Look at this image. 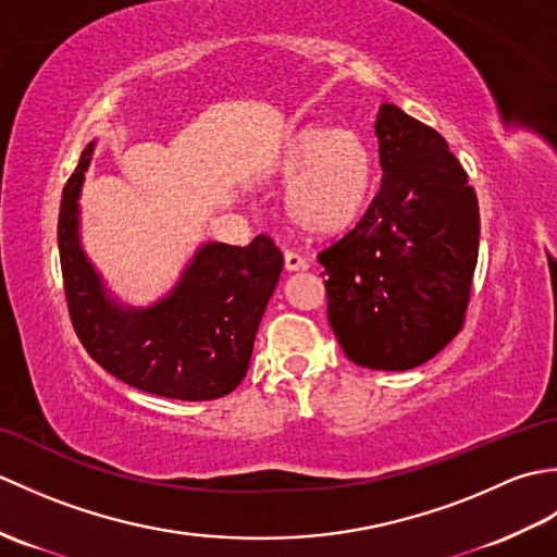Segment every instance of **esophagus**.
<instances>
[{
  "mask_svg": "<svg viewBox=\"0 0 557 557\" xmlns=\"http://www.w3.org/2000/svg\"><path fill=\"white\" fill-rule=\"evenodd\" d=\"M285 268L289 272H297V270L309 268V260H306L304 256H299L297 251H285Z\"/></svg>",
  "mask_w": 557,
  "mask_h": 557,
  "instance_id": "obj_1",
  "label": "esophagus"
}]
</instances>
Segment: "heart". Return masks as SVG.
<instances>
[{"instance_id": "b5f03b06", "label": "heart", "mask_w": 557, "mask_h": 557, "mask_svg": "<svg viewBox=\"0 0 557 557\" xmlns=\"http://www.w3.org/2000/svg\"><path fill=\"white\" fill-rule=\"evenodd\" d=\"M287 188L292 222L309 234L349 230L371 203L375 186L373 150L359 132L309 124L289 134L275 164Z\"/></svg>"}]
</instances>
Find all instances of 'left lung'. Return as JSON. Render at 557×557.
Returning <instances> with one entry per match:
<instances>
[{
	"label": "left lung",
	"instance_id": "8db88e82",
	"mask_svg": "<svg viewBox=\"0 0 557 557\" xmlns=\"http://www.w3.org/2000/svg\"><path fill=\"white\" fill-rule=\"evenodd\" d=\"M383 182L357 227L318 260L327 321L375 371L433 359L465 325L479 258V200L447 140L397 104L375 120Z\"/></svg>",
	"mask_w": 557,
	"mask_h": 557
}]
</instances>
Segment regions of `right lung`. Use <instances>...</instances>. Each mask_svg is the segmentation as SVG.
I'll list each match as a JSON object with an SVG mask.
<instances>
[{
	"label": "right lung",
	"mask_w": 557,
	"mask_h": 557,
	"mask_svg": "<svg viewBox=\"0 0 557 557\" xmlns=\"http://www.w3.org/2000/svg\"><path fill=\"white\" fill-rule=\"evenodd\" d=\"M96 144L81 152L59 208V260L71 323L104 371L144 393L203 401L244 381L260 318L285 258L258 234L248 246L208 242L168 297L146 309L116 304L81 248L78 198Z\"/></svg>",
	"instance_id": "add662e5"
}]
</instances>
